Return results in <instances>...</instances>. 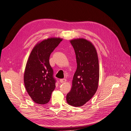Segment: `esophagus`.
<instances>
[{"instance_id": "34e87169", "label": "esophagus", "mask_w": 131, "mask_h": 131, "mask_svg": "<svg viewBox=\"0 0 131 131\" xmlns=\"http://www.w3.org/2000/svg\"><path fill=\"white\" fill-rule=\"evenodd\" d=\"M59 81H60L61 83H64L67 81V80L66 79H61V80H59Z\"/></svg>"}]
</instances>
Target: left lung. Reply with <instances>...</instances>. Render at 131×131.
<instances>
[{
	"mask_svg": "<svg viewBox=\"0 0 131 131\" xmlns=\"http://www.w3.org/2000/svg\"><path fill=\"white\" fill-rule=\"evenodd\" d=\"M70 42L76 54L77 68L66 100L70 105L81 106L97 90L100 78L98 58L95 47L86 39H75Z\"/></svg>",
	"mask_w": 131,
	"mask_h": 131,
	"instance_id": "obj_1",
	"label": "left lung"
}]
</instances>
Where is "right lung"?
<instances>
[{"instance_id": "add662e5", "label": "right lung", "mask_w": 131, "mask_h": 131, "mask_svg": "<svg viewBox=\"0 0 131 131\" xmlns=\"http://www.w3.org/2000/svg\"><path fill=\"white\" fill-rule=\"evenodd\" d=\"M62 40L60 38H51L39 42L28 59L24 73L25 86L29 96L36 103H47L56 87L49 58Z\"/></svg>"}]
</instances>
